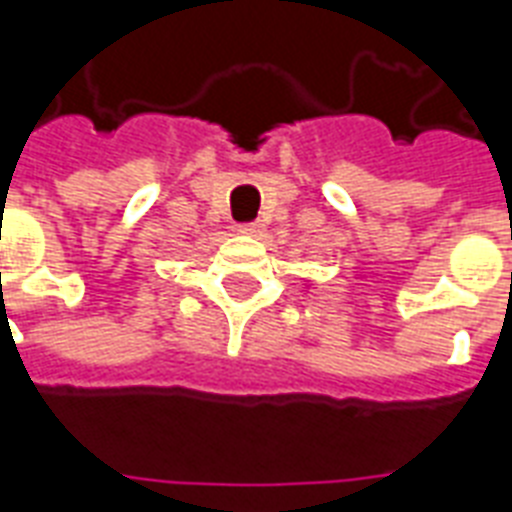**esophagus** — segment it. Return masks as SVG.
Listing matches in <instances>:
<instances>
[{"instance_id": "esophagus-1", "label": "esophagus", "mask_w": 512, "mask_h": 512, "mask_svg": "<svg viewBox=\"0 0 512 512\" xmlns=\"http://www.w3.org/2000/svg\"><path fill=\"white\" fill-rule=\"evenodd\" d=\"M236 231L244 236H257L260 231H263V226H260L257 220H252V223H239V226H236Z\"/></svg>"}]
</instances>
